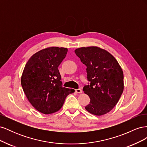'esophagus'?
Segmentation results:
<instances>
[{"label":"esophagus","mask_w":147,"mask_h":147,"mask_svg":"<svg viewBox=\"0 0 147 147\" xmlns=\"http://www.w3.org/2000/svg\"><path fill=\"white\" fill-rule=\"evenodd\" d=\"M75 92H77V93H78V94H80V93H82V90H81V89H77V90H75Z\"/></svg>","instance_id":"obj_1"}]
</instances>
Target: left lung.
Segmentation results:
<instances>
[{
	"label": "left lung",
	"instance_id": "1",
	"mask_svg": "<svg viewBox=\"0 0 147 147\" xmlns=\"http://www.w3.org/2000/svg\"><path fill=\"white\" fill-rule=\"evenodd\" d=\"M75 53L86 66L87 80L90 82L83 89L90 98L85 109L97 116L107 113L118 103L123 92L121 67L110 53L99 47L79 48Z\"/></svg>",
	"mask_w": 147,
	"mask_h": 147
}]
</instances>
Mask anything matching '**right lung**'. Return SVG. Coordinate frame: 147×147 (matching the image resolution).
I'll return each instance as SVG.
<instances>
[{
    "label": "right lung",
    "instance_id": "1",
    "mask_svg": "<svg viewBox=\"0 0 147 147\" xmlns=\"http://www.w3.org/2000/svg\"><path fill=\"white\" fill-rule=\"evenodd\" d=\"M68 50L49 47L37 52L26 63L21 83L24 92L34 107L43 114L57 112L74 89L63 87L58 67Z\"/></svg>",
    "mask_w": 147,
    "mask_h": 147
}]
</instances>
